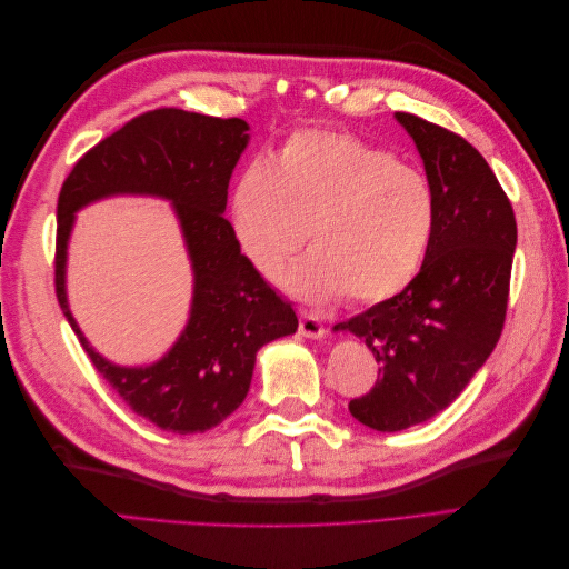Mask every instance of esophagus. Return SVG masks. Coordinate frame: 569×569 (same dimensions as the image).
<instances>
[{"label": "esophagus", "mask_w": 569, "mask_h": 569, "mask_svg": "<svg viewBox=\"0 0 569 569\" xmlns=\"http://www.w3.org/2000/svg\"><path fill=\"white\" fill-rule=\"evenodd\" d=\"M299 332L308 339H320L325 335V325L316 313L299 311Z\"/></svg>", "instance_id": "34e87169"}]
</instances>
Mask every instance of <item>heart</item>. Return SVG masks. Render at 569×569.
I'll list each match as a JSON object with an SVG mask.
<instances>
[{"label":"heart","mask_w":569,"mask_h":569,"mask_svg":"<svg viewBox=\"0 0 569 569\" xmlns=\"http://www.w3.org/2000/svg\"><path fill=\"white\" fill-rule=\"evenodd\" d=\"M232 228L249 263L278 272L308 232L313 251L287 274L311 301L380 303L403 291L435 230V194L418 170L349 132L297 130L232 192Z\"/></svg>","instance_id":"1"}]
</instances>
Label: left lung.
Masks as SVG:
<instances>
[{
	"label": "left lung",
	"instance_id": "obj_1",
	"mask_svg": "<svg viewBox=\"0 0 569 569\" xmlns=\"http://www.w3.org/2000/svg\"><path fill=\"white\" fill-rule=\"evenodd\" d=\"M396 120L416 142L435 194L425 261L399 295L335 325L368 343L375 387L349 403L377 432L435 418L487 363L503 332L518 226L485 157L460 134L412 113Z\"/></svg>",
	"mask_w": 569,
	"mask_h": 569
}]
</instances>
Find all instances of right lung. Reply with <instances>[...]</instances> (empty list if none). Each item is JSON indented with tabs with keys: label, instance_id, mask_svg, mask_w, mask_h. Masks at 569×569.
<instances>
[{
	"label": "right lung",
	"instance_id": "1",
	"mask_svg": "<svg viewBox=\"0 0 569 569\" xmlns=\"http://www.w3.org/2000/svg\"><path fill=\"white\" fill-rule=\"evenodd\" d=\"M247 130L242 118L147 111L84 153L59 194L54 284L61 311L97 372L137 416L166 432L194 435L220 425L247 399L258 349L299 327L295 308L249 263L222 216L232 170L249 144ZM113 193L173 202L196 270L188 327L173 350L144 369H120L99 357L64 299V249L74 211Z\"/></svg>",
	"mask_w": 569,
	"mask_h": 569
}]
</instances>
